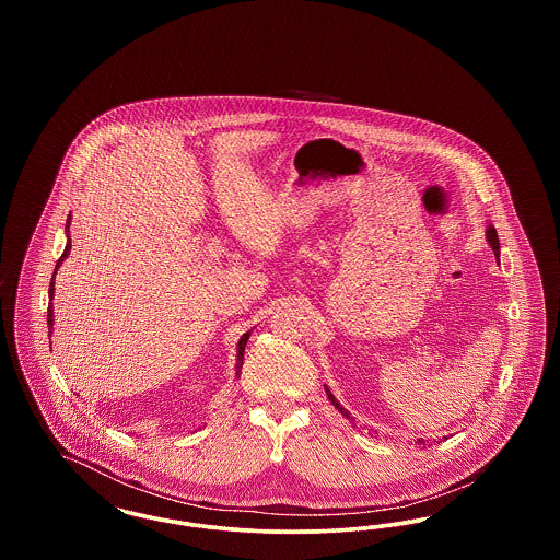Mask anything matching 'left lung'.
<instances>
[{"label":"left lung","instance_id":"obj_1","mask_svg":"<svg viewBox=\"0 0 560 560\" xmlns=\"http://www.w3.org/2000/svg\"><path fill=\"white\" fill-rule=\"evenodd\" d=\"M487 241H489V245L493 247V252H495V256H498V254H500V240H498V233H495V229H493V226H489V229H487ZM325 393H327V399L331 400V405H334L340 413H345L347 418H350V413H348L347 409H345V407L336 400V397L329 393V388H325ZM418 443H420V445H427V441H424V439H420Z\"/></svg>","mask_w":560,"mask_h":560}]
</instances>
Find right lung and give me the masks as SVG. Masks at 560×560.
<instances>
[{"label":"right lung","instance_id":"obj_1","mask_svg":"<svg viewBox=\"0 0 560 560\" xmlns=\"http://www.w3.org/2000/svg\"><path fill=\"white\" fill-rule=\"evenodd\" d=\"M69 222H71V215L67 218V229H69ZM69 249H71V241H67V247H65V252H62V256L58 258V262H56V268L60 267V262L67 258V254H69ZM56 268H54V275H56ZM50 306H48V327L52 329L54 325V313H52V298H54V277L52 281H50ZM247 338H249V331L247 334H243L240 340V354H237V370L241 372V365H243V350H245V345H247ZM237 372V373H240Z\"/></svg>","mask_w":560,"mask_h":560}]
</instances>
